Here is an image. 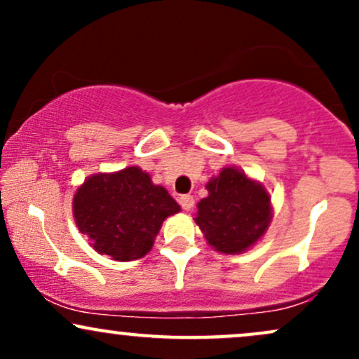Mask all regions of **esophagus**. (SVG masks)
I'll return each instance as SVG.
<instances>
[{"label":"esophagus","instance_id":"obj_1","mask_svg":"<svg viewBox=\"0 0 359 359\" xmlns=\"http://www.w3.org/2000/svg\"><path fill=\"white\" fill-rule=\"evenodd\" d=\"M179 203H180V205H182L184 211H191V209L194 208V203H196V201H194L192 196L185 194V196H180L179 197Z\"/></svg>","mask_w":359,"mask_h":359}]
</instances>
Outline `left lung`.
Listing matches in <instances>:
<instances>
[{"instance_id": "obj_1", "label": "left lung", "mask_w": 359, "mask_h": 359, "mask_svg": "<svg viewBox=\"0 0 359 359\" xmlns=\"http://www.w3.org/2000/svg\"><path fill=\"white\" fill-rule=\"evenodd\" d=\"M208 197L197 203L196 224L212 250L240 255L257 245L273 217L265 185L236 167H224L211 177Z\"/></svg>"}]
</instances>
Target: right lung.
Segmentation results:
<instances>
[{
    "instance_id": "add662e5",
    "label": "right lung",
    "mask_w": 359,
    "mask_h": 359,
    "mask_svg": "<svg viewBox=\"0 0 359 359\" xmlns=\"http://www.w3.org/2000/svg\"><path fill=\"white\" fill-rule=\"evenodd\" d=\"M179 211L167 189L138 165L89 175L72 199L79 231L97 253L116 262L145 257L162 222Z\"/></svg>"
}]
</instances>
